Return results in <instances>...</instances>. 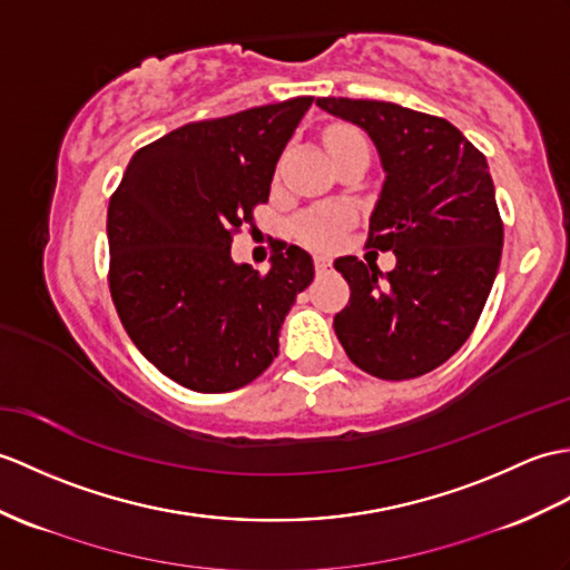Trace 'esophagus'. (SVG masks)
<instances>
[{
	"label": "esophagus",
	"mask_w": 570,
	"mask_h": 570,
	"mask_svg": "<svg viewBox=\"0 0 570 570\" xmlns=\"http://www.w3.org/2000/svg\"><path fill=\"white\" fill-rule=\"evenodd\" d=\"M327 269H330V259L323 257V255H317V257H315V272H317V274H325Z\"/></svg>",
	"instance_id": "esophagus-1"
}]
</instances>
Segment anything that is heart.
I'll use <instances>...</instances> for the list:
<instances>
[{
    "instance_id": "obj_1",
    "label": "heart",
    "mask_w": 570,
    "mask_h": 570,
    "mask_svg": "<svg viewBox=\"0 0 570 570\" xmlns=\"http://www.w3.org/2000/svg\"><path fill=\"white\" fill-rule=\"evenodd\" d=\"M356 142H364V138L352 128H337L327 136L330 153L345 148V145H356ZM298 235H301V240L311 245V247H317V249L335 247L337 240H340V235H342V218L335 216V214L311 218V220L301 225Z\"/></svg>"
}]
</instances>
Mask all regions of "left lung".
I'll list each match as a JSON object with an SVG mask.
<instances>
[{
  "label": "left lung",
  "instance_id": "1",
  "mask_svg": "<svg viewBox=\"0 0 570 570\" xmlns=\"http://www.w3.org/2000/svg\"><path fill=\"white\" fill-rule=\"evenodd\" d=\"M372 138L383 167L368 216L374 249L395 267L337 257L352 296L335 333L366 374L403 381L432 372L479 323L502 255V220L485 157L456 126L391 101H315Z\"/></svg>",
  "mask_w": 570,
  "mask_h": 570
}]
</instances>
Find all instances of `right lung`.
<instances>
[{"instance_id":"obj_1","label":"right lung","mask_w":570,"mask_h":570,"mask_svg":"<svg viewBox=\"0 0 570 570\" xmlns=\"http://www.w3.org/2000/svg\"><path fill=\"white\" fill-rule=\"evenodd\" d=\"M311 104L296 97L171 130L130 157L111 196L114 306L145 360L184 389L225 393L257 379L313 282L298 245L276 249L264 274L230 255Z\"/></svg>"}]
</instances>
